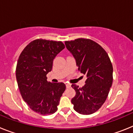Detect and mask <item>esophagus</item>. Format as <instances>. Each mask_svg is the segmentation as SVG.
Returning <instances> with one entry per match:
<instances>
[{
	"label": "esophagus",
	"mask_w": 133,
	"mask_h": 133,
	"mask_svg": "<svg viewBox=\"0 0 133 133\" xmlns=\"http://www.w3.org/2000/svg\"><path fill=\"white\" fill-rule=\"evenodd\" d=\"M65 86H66V88H70L71 87V84L67 83V84H65Z\"/></svg>",
	"instance_id": "1"
}]
</instances>
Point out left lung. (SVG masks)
I'll return each mask as SVG.
<instances>
[{
    "label": "left lung",
    "mask_w": 133,
    "mask_h": 133,
    "mask_svg": "<svg viewBox=\"0 0 133 133\" xmlns=\"http://www.w3.org/2000/svg\"><path fill=\"white\" fill-rule=\"evenodd\" d=\"M66 48L76 59L81 73L86 75V84L71 87L76 96L71 99L74 109L82 115H91L102 106L112 84L113 68L106 51L91 39L65 41Z\"/></svg>",
    "instance_id": "1"
}]
</instances>
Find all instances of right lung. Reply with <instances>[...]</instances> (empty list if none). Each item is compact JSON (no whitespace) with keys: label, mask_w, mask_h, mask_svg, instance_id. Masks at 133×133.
I'll return each mask as SVG.
<instances>
[{"label":"right lung","mask_w":133,"mask_h":133,"mask_svg":"<svg viewBox=\"0 0 133 133\" xmlns=\"http://www.w3.org/2000/svg\"><path fill=\"white\" fill-rule=\"evenodd\" d=\"M65 48L62 41L36 39L21 54L16 68V78L22 98L29 108L42 115L57 111L60 98L65 90L63 83L47 82L56 55Z\"/></svg>","instance_id":"1"}]
</instances>
